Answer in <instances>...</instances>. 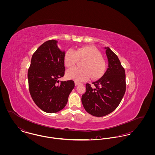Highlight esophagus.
I'll use <instances>...</instances> for the list:
<instances>
[{
	"mask_svg": "<svg viewBox=\"0 0 155 155\" xmlns=\"http://www.w3.org/2000/svg\"><path fill=\"white\" fill-rule=\"evenodd\" d=\"M74 84H75V86H78V85H79V84H80V83H79V82H78L75 81V82H74Z\"/></svg>",
	"mask_w": 155,
	"mask_h": 155,
	"instance_id": "obj_1",
	"label": "esophagus"
}]
</instances>
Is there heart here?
Listing matches in <instances>:
<instances>
[{"instance_id":"b5f03b06","label":"heart","mask_w":155,"mask_h":155,"mask_svg":"<svg viewBox=\"0 0 155 155\" xmlns=\"http://www.w3.org/2000/svg\"><path fill=\"white\" fill-rule=\"evenodd\" d=\"M78 59H84L82 68L73 67L68 70L66 76L70 79L78 82L100 78L106 69V63L101 57L100 52L95 48L85 46L79 48L74 51L67 50L64 55V63L67 67L74 66Z\"/></svg>"}]
</instances>
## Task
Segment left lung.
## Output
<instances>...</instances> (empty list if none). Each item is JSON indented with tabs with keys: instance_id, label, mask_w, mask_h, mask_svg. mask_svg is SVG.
Listing matches in <instances>:
<instances>
[{
	"instance_id": "left-lung-1",
	"label": "left lung",
	"mask_w": 155,
	"mask_h": 155,
	"mask_svg": "<svg viewBox=\"0 0 155 155\" xmlns=\"http://www.w3.org/2000/svg\"><path fill=\"white\" fill-rule=\"evenodd\" d=\"M108 68L104 75L92 83L86 84L87 91L82 96L84 109L90 114L101 117L114 110L120 104L126 90L125 71L117 56L105 47Z\"/></svg>"
}]
</instances>
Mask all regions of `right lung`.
I'll return each instance as SVG.
<instances>
[{"instance_id":"1","label":"right lung","mask_w":155,"mask_h":155,"mask_svg":"<svg viewBox=\"0 0 155 155\" xmlns=\"http://www.w3.org/2000/svg\"><path fill=\"white\" fill-rule=\"evenodd\" d=\"M58 41L50 40L41 45L33 54L28 70L29 91L35 104L45 112L54 113L67 104L74 87L73 81H61L64 75V55Z\"/></svg>"}]
</instances>
